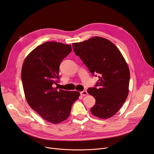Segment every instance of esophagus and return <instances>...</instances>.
Wrapping results in <instances>:
<instances>
[{
    "mask_svg": "<svg viewBox=\"0 0 154 154\" xmlns=\"http://www.w3.org/2000/svg\"><path fill=\"white\" fill-rule=\"evenodd\" d=\"M80 94H81V95H82V96H86L88 94V92L86 91H83L80 92Z\"/></svg>",
    "mask_w": 154,
    "mask_h": 154,
    "instance_id": "1",
    "label": "esophagus"
}]
</instances>
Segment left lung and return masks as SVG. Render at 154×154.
<instances>
[{
	"label": "left lung",
	"mask_w": 154,
	"mask_h": 154,
	"mask_svg": "<svg viewBox=\"0 0 154 154\" xmlns=\"http://www.w3.org/2000/svg\"><path fill=\"white\" fill-rule=\"evenodd\" d=\"M76 56L99 79L94 87L87 91L96 100L90 109L100 119L113 116L127 98L130 71L122 53L110 41L94 37L87 41L72 44Z\"/></svg>",
	"instance_id": "1"
}]
</instances>
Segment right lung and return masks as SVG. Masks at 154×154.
<instances>
[{"instance_id":"right-lung-1","label":"right lung","mask_w":154,"mask_h":154,"mask_svg":"<svg viewBox=\"0 0 154 154\" xmlns=\"http://www.w3.org/2000/svg\"><path fill=\"white\" fill-rule=\"evenodd\" d=\"M71 51V45L46 42L29 53L22 68V83L29 105L52 123L68 119L80 94L53 88L60 80V65Z\"/></svg>"}]
</instances>
